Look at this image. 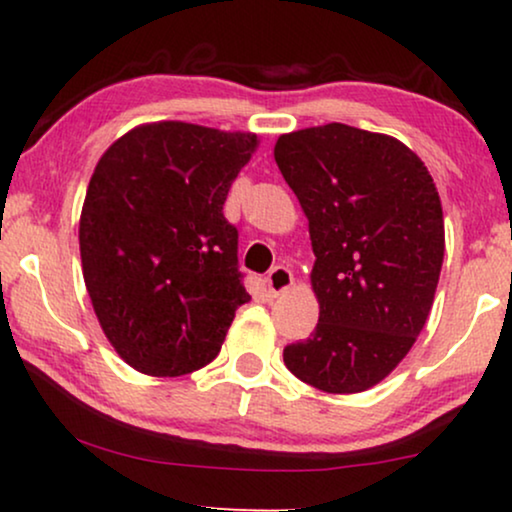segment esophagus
Masks as SVG:
<instances>
[{
    "label": "esophagus",
    "mask_w": 512,
    "mask_h": 512,
    "mask_svg": "<svg viewBox=\"0 0 512 512\" xmlns=\"http://www.w3.org/2000/svg\"><path fill=\"white\" fill-rule=\"evenodd\" d=\"M265 282H268V293H270V296L277 298V296H282L286 289H291L293 275H291L289 268H284V265H277V268H272L268 272Z\"/></svg>",
    "instance_id": "34e87169"
}]
</instances>
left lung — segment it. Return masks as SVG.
<instances>
[{"label":"left lung","instance_id":"1","mask_svg":"<svg viewBox=\"0 0 512 512\" xmlns=\"http://www.w3.org/2000/svg\"><path fill=\"white\" fill-rule=\"evenodd\" d=\"M279 172L310 223L319 321L284 347L298 380L359 394L405 359L429 317L445 221L422 158L389 135L328 123L282 135Z\"/></svg>","mask_w":512,"mask_h":512}]
</instances>
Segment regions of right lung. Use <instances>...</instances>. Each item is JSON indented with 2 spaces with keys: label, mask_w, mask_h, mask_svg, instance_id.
Segmentation results:
<instances>
[{
  "label": "right lung",
  "mask_w": 512,
  "mask_h": 512,
  "mask_svg": "<svg viewBox=\"0 0 512 512\" xmlns=\"http://www.w3.org/2000/svg\"><path fill=\"white\" fill-rule=\"evenodd\" d=\"M256 146L254 132L158 121L97 160L79 221L83 279L111 347L139 373L207 366L251 300L223 202Z\"/></svg>",
  "instance_id": "right-lung-1"
}]
</instances>
